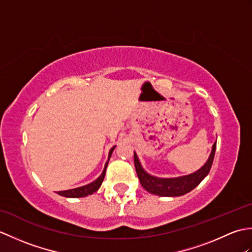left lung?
<instances>
[{
    "mask_svg": "<svg viewBox=\"0 0 252 252\" xmlns=\"http://www.w3.org/2000/svg\"><path fill=\"white\" fill-rule=\"evenodd\" d=\"M217 142L212 145L211 153L205 164L195 172L176 178H158L146 172L134 152V164L138 179L142 186L151 194L161 197H179L185 195L200 184V182L208 175L215 158Z\"/></svg>",
    "mask_w": 252,
    "mask_h": 252,
    "instance_id": "left-lung-1",
    "label": "left lung"
}]
</instances>
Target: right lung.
I'll use <instances>...</instances> for the list:
<instances>
[{"label":"right lung","mask_w":252,"mask_h":252,"mask_svg":"<svg viewBox=\"0 0 252 252\" xmlns=\"http://www.w3.org/2000/svg\"><path fill=\"white\" fill-rule=\"evenodd\" d=\"M116 146L112 147L110 151H109V154H108V160H107V162L105 163V167H104V170L103 172H101V174L98 176L97 179H96L95 181L91 182V183L87 184V185H83V186H80V187H76V189H67V190H62V191H58L57 194L61 195V196H63V197H68V198H81V197H87L89 195H92L93 192H95L96 190H97L101 183H103L104 181V178H105V173H106V169H107V165H108V161L109 159L111 157L112 155V152L115 151Z\"/></svg>","instance_id":"obj_1"}]
</instances>
